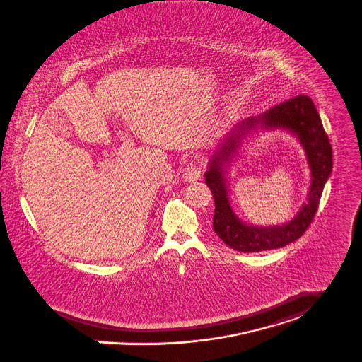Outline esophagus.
I'll use <instances>...</instances> for the list:
<instances>
[{
  "instance_id": "34e87169",
  "label": "esophagus",
  "mask_w": 362,
  "mask_h": 362,
  "mask_svg": "<svg viewBox=\"0 0 362 362\" xmlns=\"http://www.w3.org/2000/svg\"><path fill=\"white\" fill-rule=\"evenodd\" d=\"M200 177V167L195 163V162H191L188 165L184 167L182 170V178L188 182H192V181H197V178Z\"/></svg>"
}]
</instances>
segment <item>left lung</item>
Segmentation results:
<instances>
[{
    "instance_id": "1",
    "label": "left lung",
    "mask_w": 362,
    "mask_h": 362,
    "mask_svg": "<svg viewBox=\"0 0 362 362\" xmlns=\"http://www.w3.org/2000/svg\"><path fill=\"white\" fill-rule=\"evenodd\" d=\"M264 129H285L296 136L306 152L312 177L306 202L297 216L284 225L269 228L246 225L234 214L228 195L226 171L244 142L250 141L249 137ZM330 173L332 148L310 97L298 95L268 109L263 115L247 117L217 142L204 173L206 184L216 203L213 230L226 245L238 252L253 253L284 247L295 242L308 228Z\"/></svg>"
}]
</instances>
